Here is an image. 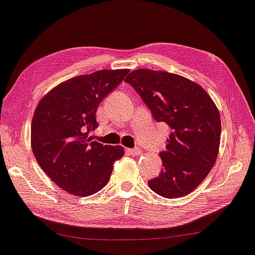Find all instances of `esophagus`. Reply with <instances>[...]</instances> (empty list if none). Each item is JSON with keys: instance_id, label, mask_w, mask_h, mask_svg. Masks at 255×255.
Wrapping results in <instances>:
<instances>
[{"instance_id": "obj_1", "label": "esophagus", "mask_w": 255, "mask_h": 255, "mask_svg": "<svg viewBox=\"0 0 255 255\" xmlns=\"http://www.w3.org/2000/svg\"><path fill=\"white\" fill-rule=\"evenodd\" d=\"M127 152L129 154H131V156H137V154H141V150L138 148H134V149H127Z\"/></svg>"}]
</instances>
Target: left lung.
<instances>
[{
    "mask_svg": "<svg viewBox=\"0 0 255 255\" xmlns=\"http://www.w3.org/2000/svg\"><path fill=\"white\" fill-rule=\"evenodd\" d=\"M125 82L130 84L153 118L171 129L160 152L162 171L148 181L159 196L180 198L192 192L216 163L221 119L216 104L200 85L180 75L140 68Z\"/></svg>",
    "mask_w": 255,
    "mask_h": 255,
    "instance_id": "left-lung-1",
    "label": "left lung"
}]
</instances>
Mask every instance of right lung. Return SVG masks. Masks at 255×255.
Listing matches in <instances>:
<instances>
[{
  "label": "right lung",
  "mask_w": 255,
  "mask_h": 255,
  "mask_svg": "<svg viewBox=\"0 0 255 255\" xmlns=\"http://www.w3.org/2000/svg\"><path fill=\"white\" fill-rule=\"evenodd\" d=\"M129 69H103L73 77L39 101L31 126V146L39 167L68 193L88 197L106 186L124 147L95 141L96 112Z\"/></svg>",
  "instance_id": "right-lung-1"
}]
</instances>
